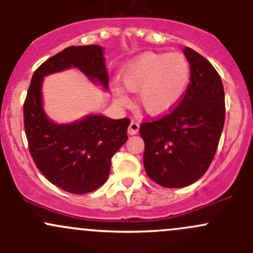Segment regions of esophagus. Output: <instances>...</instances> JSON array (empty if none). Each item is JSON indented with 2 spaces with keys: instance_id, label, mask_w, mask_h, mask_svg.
I'll use <instances>...</instances> for the list:
<instances>
[{
  "instance_id": "obj_1",
  "label": "esophagus",
  "mask_w": 253,
  "mask_h": 253,
  "mask_svg": "<svg viewBox=\"0 0 253 253\" xmlns=\"http://www.w3.org/2000/svg\"><path fill=\"white\" fill-rule=\"evenodd\" d=\"M138 131H139V124L136 121H132L128 126V133L131 134V136H133V134L138 133Z\"/></svg>"
}]
</instances>
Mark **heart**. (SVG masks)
I'll return each mask as SVG.
<instances>
[{
	"label": "heart",
	"instance_id": "1",
	"mask_svg": "<svg viewBox=\"0 0 253 253\" xmlns=\"http://www.w3.org/2000/svg\"><path fill=\"white\" fill-rule=\"evenodd\" d=\"M191 78V66L182 53H143L124 66L120 72L122 85L137 91V104L147 114L163 115L175 108L185 95ZM121 105L128 98L120 86L112 88Z\"/></svg>",
	"mask_w": 253,
	"mask_h": 253
}]
</instances>
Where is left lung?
Here are the masks:
<instances>
[{
  "instance_id": "left-lung-1",
  "label": "left lung",
  "mask_w": 253,
  "mask_h": 253,
  "mask_svg": "<svg viewBox=\"0 0 253 253\" xmlns=\"http://www.w3.org/2000/svg\"><path fill=\"white\" fill-rule=\"evenodd\" d=\"M191 66L188 88L169 115L141 125L143 164L163 187L192 185L208 170L225 121V96L215 68L202 55L183 48Z\"/></svg>"
}]
</instances>
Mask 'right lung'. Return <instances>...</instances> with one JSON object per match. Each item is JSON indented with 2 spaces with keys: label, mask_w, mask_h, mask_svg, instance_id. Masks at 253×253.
I'll use <instances>...</instances> for the list:
<instances>
[{
  "label": "right lung",
  "mask_w": 253,
  "mask_h": 253,
  "mask_svg": "<svg viewBox=\"0 0 253 253\" xmlns=\"http://www.w3.org/2000/svg\"><path fill=\"white\" fill-rule=\"evenodd\" d=\"M78 68L94 84L109 88L104 48L70 46L45 61L34 72L23 111L30 154L42 174L57 187L82 195L108 180L111 158L125 142L129 119L112 120L89 114L71 124H56L42 106V82L52 73Z\"/></svg>",
  "instance_id": "add662e5"
}]
</instances>
